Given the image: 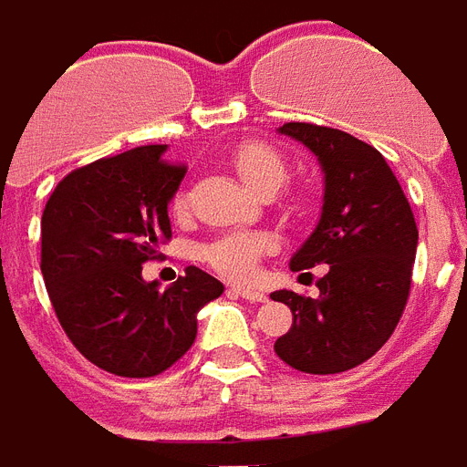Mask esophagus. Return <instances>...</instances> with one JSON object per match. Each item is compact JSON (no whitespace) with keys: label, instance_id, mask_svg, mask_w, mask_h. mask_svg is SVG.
Here are the masks:
<instances>
[{"label":"esophagus","instance_id":"obj_1","mask_svg":"<svg viewBox=\"0 0 467 467\" xmlns=\"http://www.w3.org/2000/svg\"><path fill=\"white\" fill-rule=\"evenodd\" d=\"M230 293L249 300V303H264L266 300V293L259 291V288H249V285H230Z\"/></svg>","mask_w":467,"mask_h":467}]
</instances>
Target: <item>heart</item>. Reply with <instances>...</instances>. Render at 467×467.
Segmentation results:
<instances>
[{
	"mask_svg": "<svg viewBox=\"0 0 467 467\" xmlns=\"http://www.w3.org/2000/svg\"><path fill=\"white\" fill-rule=\"evenodd\" d=\"M234 174L240 176L242 183L249 186L256 193H274L284 186L288 167L285 160L278 155L276 150L264 142L249 140L237 145L230 157ZM183 196H176V211L183 208ZM266 237L254 233H230L223 234L211 244H205L201 256L205 264H211L213 269L227 278H247L254 274L256 259L266 249Z\"/></svg>",
	"mask_w": 467,
	"mask_h": 467,
	"instance_id": "heart-1",
	"label": "heart"
}]
</instances>
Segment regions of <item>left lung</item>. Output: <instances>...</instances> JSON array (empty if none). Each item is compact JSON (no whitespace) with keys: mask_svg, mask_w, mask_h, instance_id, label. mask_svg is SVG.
I'll return each mask as SVG.
<instances>
[{"mask_svg":"<svg viewBox=\"0 0 467 467\" xmlns=\"http://www.w3.org/2000/svg\"><path fill=\"white\" fill-rule=\"evenodd\" d=\"M278 133L303 142L325 174L322 213L291 269L327 264V274L317 278V298L271 293L293 312V327L274 348L303 373H341L368 361L395 332L420 233L402 186L368 142L312 123H285Z\"/></svg>","mask_w":467,"mask_h":467,"instance_id":"1","label":"left lung"}]
</instances>
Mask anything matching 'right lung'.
Here are the masks:
<instances>
[{
	"label": "right lung",
	"instance_id": "add662e5",
	"mask_svg": "<svg viewBox=\"0 0 467 467\" xmlns=\"http://www.w3.org/2000/svg\"><path fill=\"white\" fill-rule=\"evenodd\" d=\"M167 145H145L69 171L40 218V271L69 341L94 366L123 378L167 370L191 348L198 310L225 285L189 266L160 291L142 264L171 237L169 203L183 167Z\"/></svg>",
	"mask_w": 467,
	"mask_h": 467
}]
</instances>
